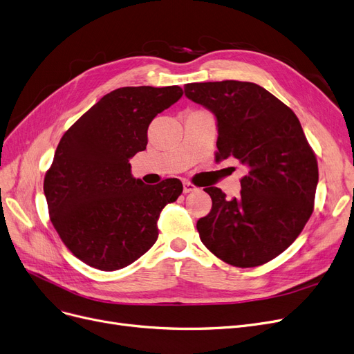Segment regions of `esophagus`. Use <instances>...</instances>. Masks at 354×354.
Instances as JSON below:
<instances>
[{"label": "esophagus", "instance_id": "34e87169", "mask_svg": "<svg viewBox=\"0 0 354 354\" xmlns=\"http://www.w3.org/2000/svg\"><path fill=\"white\" fill-rule=\"evenodd\" d=\"M196 189H198V188L194 185V183H191V182H188V180L183 182V192H185V194L194 192V191H196Z\"/></svg>", "mask_w": 354, "mask_h": 354}]
</instances>
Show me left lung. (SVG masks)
<instances>
[{
  "label": "left lung",
  "mask_w": 354,
  "mask_h": 354,
  "mask_svg": "<svg viewBox=\"0 0 354 354\" xmlns=\"http://www.w3.org/2000/svg\"><path fill=\"white\" fill-rule=\"evenodd\" d=\"M183 89L217 118L215 159L234 158L248 167L239 198L205 188L212 208L196 223L199 237L232 266L268 263L295 241L314 211L318 165L301 122L253 82H194Z\"/></svg>",
  "instance_id": "left-lung-1"
}]
</instances>
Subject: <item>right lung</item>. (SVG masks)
<instances>
[{"mask_svg": "<svg viewBox=\"0 0 354 354\" xmlns=\"http://www.w3.org/2000/svg\"><path fill=\"white\" fill-rule=\"evenodd\" d=\"M182 94L178 85L118 88L60 139L43 189L60 240L88 266L122 269L156 243L159 215L182 194V182L145 185L129 162L146 149L151 120Z\"/></svg>", "mask_w": 354, "mask_h": 354, "instance_id": "obj_1", "label": "right lung"}]
</instances>
